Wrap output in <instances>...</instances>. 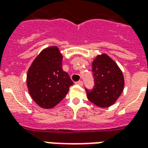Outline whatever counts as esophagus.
I'll return each instance as SVG.
<instances>
[{"mask_svg": "<svg viewBox=\"0 0 148 148\" xmlns=\"http://www.w3.org/2000/svg\"><path fill=\"white\" fill-rule=\"evenodd\" d=\"M76 84L79 85V86H82V85H83V82H82V80H79V81H77V82H76Z\"/></svg>", "mask_w": 148, "mask_h": 148, "instance_id": "esophagus-1", "label": "esophagus"}]
</instances>
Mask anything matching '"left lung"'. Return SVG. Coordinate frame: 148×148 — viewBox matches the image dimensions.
I'll return each mask as SVG.
<instances>
[{"instance_id":"left-lung-1","label":"left lung","mask_w":148,"mask_h":148,"mask_svg":"<svg viewBox=\"0 0 148 148\" xmlns=\"http://www.w3.org/2000/svg\"><path fill=\"white\" fill-rule=\"evenodd\" d=\"M93 86L92 90L86 88L90 101L101 108L113 105L121 96L124 86L122 72L107 55L97 56L92 64Z\"/></svg>"}]
</instances>
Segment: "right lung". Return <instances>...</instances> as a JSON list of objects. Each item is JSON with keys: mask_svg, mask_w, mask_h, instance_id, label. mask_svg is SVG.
Instances as JSON below:
<instances>
[{"mask_svg": "<svg viewBox=\"0 0 148 148\" xmlns=\"http://www.w3.org/2000/svg\"><path fill=\"white\" fill-rule=\"evenodd\" d=\"M62 61L58 47H51L41 51L28 70V91L34 101L42 108L51 109L58 105L74 84L62 70Z\"/></svg>", "mask_w": 148, "mask_h": 148, "instance_id": "obj_1", "label": "right lung"}]
</instances>
